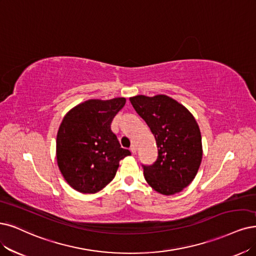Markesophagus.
Returning a JSON list of instances; mask_svg holds the SVG:
<instances>
[{"label":"esophagus","instance_id":"obj_1","mask_svg":"<svg viewBox=\"0 0 256 256\" xmlns=\"http://www.w3.org/2000/svg\"><path fill=\"white\" fill-rule=\"evenodd\" d=\"M130 152H132V153H133V154H135V153L137 152V148H136V146H135L134 144L130 146Z\"/></svg>","mask_w":256,"mask_h":256}]
</instances>
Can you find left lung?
I'll list each match as a JSON object with an SVG mask.
<instances>
[{
  "label": "left lung",
  "instance_id": "obj_1",
  "mask_svg": "<svg viewBox=\"0 0 256 256\" xmlns=\"http://www.w3.org/2000/svg\"><path fill=\"white\" fill-rule=\"evenodd\" d=\"M152 132L158 148L156 162L144 166L146 182L164 195L182 192L195 178L202 158L200 130L182 104L166 94L130 98Z\"/></svg>",
  "mask_w": 256,
  "mask_h": 256
}]
</instances>
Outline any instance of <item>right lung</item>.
Masks as SVG:
<instances>
[{
    "instance_id": "1",
    "label": "right lung",
    "mask_w": 256,
    "mask_h": 256,
    "mask_svg": "<svg viewBox=\"0 0 256 256\" xmlns=\"http://www.w3.org/2000/svg\"><path fill=\"white\" fill-rule=\"evenodd\" d=\"M126 98L92 99L64 116L56 135V162L68 184L78 192L97 193L116 175L119 162L130 155L110 128Z\"/></svg>"
}]
</instances>
